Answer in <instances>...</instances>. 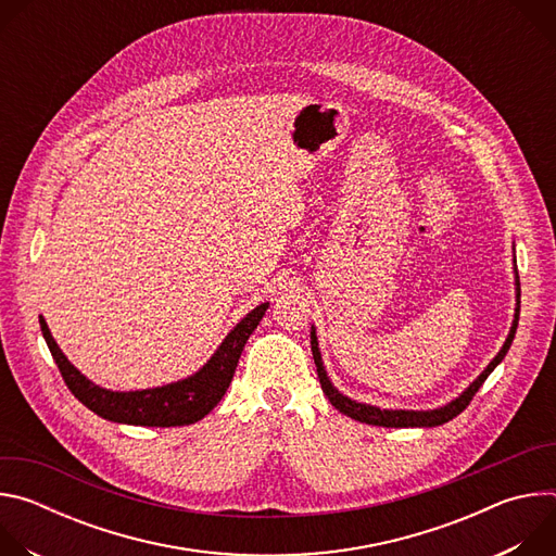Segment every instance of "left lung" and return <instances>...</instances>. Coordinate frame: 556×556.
I'll return each instance as SVG.
<instances>
[{
	"instance_id": "obj_1",
	"label": "left lung",
	"mask_w": 556,
	"mask_h": 556,
	"mask_svg": "<svg viewBox=\"0 0 556 556\" xmlns=\"http://www.w3.org/2000/svg\"><path fill=\"white\" fill-rule=\"evenodd\" d=\"M515 286H517V307H515V319H513V328L508 332V339L504 343V348L500 350V354L489 363V367L475 378L455 401H451L448 405L444 407H438V409H429V412H409V409H378V407H371V405H365V403H356L352 399H348V395H343L328 378L326 374V367H324V361H321V352H319V341H316V332L312 328L309 332V345H312V356H314V365H316V374H319V382H321V389L324 393L328 395V401L332 403V407H337L341 414L350 416L352 420H358V422H365V425H374V427H393V429H403V427H440L448 420H453L455 416H459L468 403L472 401V395L478 393V389L484 384V380L491 376V371L504 361V356L508 354L510 345H513V339H515V332H517V324H519V299H521V288H519V275H517V268H515Z\"/></svg>"
}]
</instances>
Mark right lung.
Masks as SVG:
<instances>
[{"mask_svg": "<svg viewBox=\"0 0 556 556\" xmlns=\"http://www.w3.org/2000/svg\"><path fill=\"white\" fill-rule=\"evenodd\" d=\"M266 309L268 303H262L255 309H251L244 319L228 332V337L206 361V365L198 369L193 376L172 384L140 391H112L94 384L59 350L56 341L48 330V324L43 321V316H39V326L67 389L74 393V399H78V403H84L90 412L121 425L185 427L202 420L222 401V395L226 393L232 380L235 367L240 363L242 350L253 330L260 326Z\"/></svg>", "mask_w": 556, "mask_h": 556, "instance_id": "1", "label": "right lung"}]
</instances>
